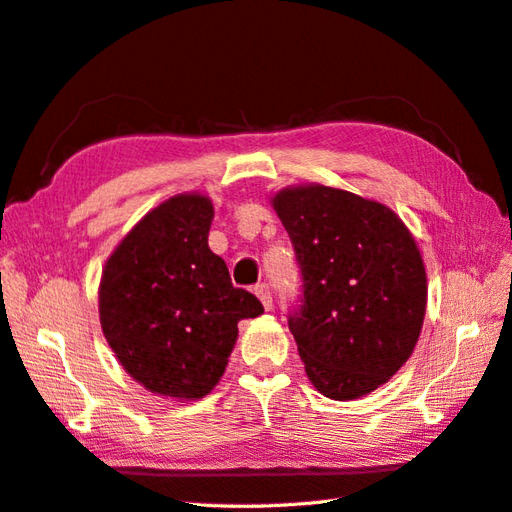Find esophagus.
<instances>
[{
  "instance_id": "34e87169",
  "label": "esophagus",
  "mask_w": 512,
  "mask_h": 512,
  "mask_svg": "<svg viewBox=\"0 0 512 512\" xmlns=\"http://www.w3.org/2000/svg\"><path fill=\"white\" fill-rule=\"evenodd\" d=\"M254 294H256V297L260 299L262 307H265L267 312H269L271 305H273V301H271V290H269V286H267V284H258V286L254 288Z\"/></svg>"
}]
</instances>
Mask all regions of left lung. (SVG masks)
<instances>
[{"instance_id":"8db88e82","label":"left lung","mask_w":512,"mask_h":512,"mask_svg":"<svg viewBox=\"0 0 512 512\" xmlns=\"http://www.w3.org/2000/svg\"><path fill=\"white\" fill-rule=\"evenodd\" d=\"M271 205L303 275L288 327L309 382L337 401L369 395L423 329L427 273L412 232L378 200L320 183L290 185Z\"/></svg>"}]
</instances>
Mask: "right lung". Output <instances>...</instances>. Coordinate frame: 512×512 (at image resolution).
<instances>
[{
    "label": "right lung",
    "instance_id": "obj_1",
    "mask_svg": "<svg viewBox=\"0 0 512 512\" xmlns=\"http://www.w3.org/2000/svg\"><path fill=\"white\" fill-rule=\"evenodd\" d=\"M211 198L177 194L151 209L108 256L98 290L108 346L147 391L203 399L224 376L245 318L265 309L235 288L209 250Z\"/></svg>",
    "mask_w": 512,
    "mask_h": 512
}]
</instances>
